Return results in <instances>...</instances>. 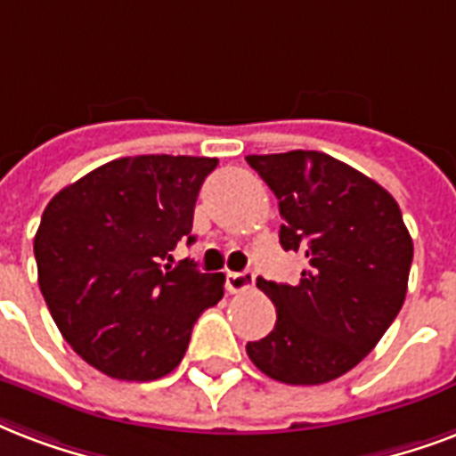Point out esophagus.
<instances>
[{"mask_svg": "<svg viewBox=\"0 0 456 456\" xmlns=\"http://www.w3.org/2000/svg\"><path fill=\"white\" fill-rule=\"evenodd\" d=\"M253 282H256L253 270H243V273H227L224 287H227V291H232V294H239V291L251 289Z\"/></svg>", "mask_w": 456, "mask_h": 456, "instance_id": "esophagus-1", "label": "esophagus"}]
</instances>
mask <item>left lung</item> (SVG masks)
I'll return each instance as SVG.
<instances>
[{
  "instance_id": "8db88e82",
  "label": "left lung",
  "mask_w": 456,
  "mask_h": 456,
  "mask_svg": "<svg viewBox=\"0 0 456 456\" xmlns=\"http://www.w3.org/2000/svg\"><path fill=\"white\" fill-rule=\"evenodd\" d=\"M280 200V243L301 251L297 284L258 277L277 308L273 332L246 344L273 380L322 385L352 370L380 342L404 304L413 243L397 200L325 152L248 155Z\"/></svg>"
}]
</instances>
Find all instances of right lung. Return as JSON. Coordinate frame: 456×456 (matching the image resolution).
<instances>
[{
  "mask_svg": "<svg viewBox=\"0 0 456 456\" xmlns=\"http://www.w3.org/2000/svg\"><path fill=\"white\" fill-rule=\"evenodd\" d=\"M217 158L138 155L97 167L45 208L35 234L37 284L59 332L117 380H158L179 366L191 330L224 294V274L193 260V208Z\"/></svg>",
  "mask_w": 456,
  "mask_h": 456,
  "instance_id": "right-lung-1",
  "label": "right lung"
}]
</instances>
